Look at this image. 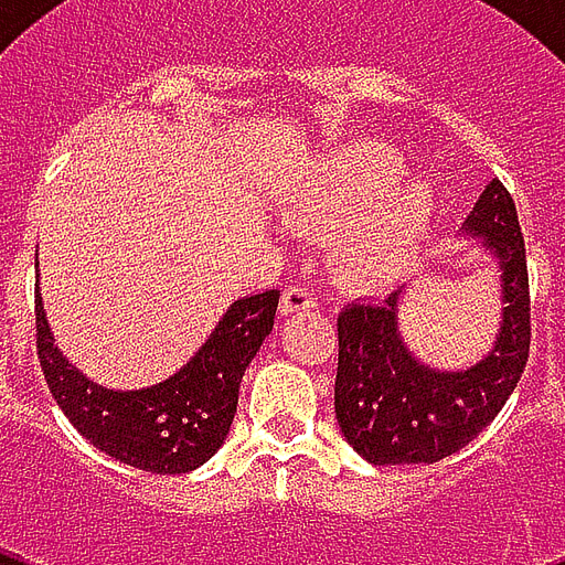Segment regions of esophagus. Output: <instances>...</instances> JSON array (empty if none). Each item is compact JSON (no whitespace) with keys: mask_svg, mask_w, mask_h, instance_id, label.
Instances as JSON below:
<instances>
[{"mask_svg":"<svg viewBox=\"0 0 565 565\" xmlns=\"http://www.w3.org/2000/svg\"><path fill=\"white\" fill-rule=\"evenodd\" d=\"M284 313H308V310L317 308V292L305 287V284H292L284 290Z\"/></svg>","mask_w":565,"mask_h":565,"instance_id":"1","label":"esophagus"}]
</instances>
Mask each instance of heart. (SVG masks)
I'll list each match as a JSON object with an SVG mask.
<instances>
[{"mask_svg": "<svg viewBox=\"0 0 565 565\" xmlns=\"http://www.w3.org/2000/svg\"><path fill=\"white\" fill-rule=\"evenodd\" d=\"M407 174V158L384 140H352L313 154L284 190V216L337 231L345 275L366 287L402 278L439 216V190Z\"/></svg>", "mask_w": 565, "mask_h": 565, "instance_id": "heart-1", "label": "heart"}]
</instances>
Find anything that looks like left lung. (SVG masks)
Returning a JSON list of instances; mask_svg holds the SVG:
<instances>
[{
    "label": "left lung",
    "mask_w": 565,
    "mask_h": 565,
    "mask_svg": "<svg viewBox=\"0 0 565 565\" xmlns=\"http://www.w3.org/2000/svg\"><path fill=\"white\" fill-rule=\"evenodd\" d=\"M463 237L495 260L501 319L492 345L472 366L439 372L404 345L398 313L407 290L345 305L337 361L334 413L349 446L372 466L437 463L490 425L527 363L531 296L525 239L508 188L492 179L463 222Z\"/></svg>",
    "instance_id": "8db88e82"
}]
</instances>
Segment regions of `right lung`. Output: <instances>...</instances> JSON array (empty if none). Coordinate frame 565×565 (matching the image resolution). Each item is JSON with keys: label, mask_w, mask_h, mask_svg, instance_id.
<instances>
[{"label": "right lung", "mask_w": 565, "mask_h": 565, "mask_svg": "<svg viewBox=\"0 0 565 565\" xmlns=\"http://www.w3.org/2000/svg\"><path fill=\"white\" fill-rule=\"evenodd\" d=\"M38 317V358L73 428L119 463L154 475L193 472L228 437L243 372L273 331L281 290L231 301L211 337L175 375L140 390H108L82 375L55 345L46 310Z\"/></svg>", "instance_id": "add662e5"}]
</instances>
